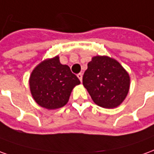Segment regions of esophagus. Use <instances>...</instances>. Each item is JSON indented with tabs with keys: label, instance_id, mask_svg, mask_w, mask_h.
<instances>
[{
	"label": "esophagus",
	"instance_id": "34e87169",
	"mask_svg": "<svg viewBox=\"0 0 154 154\" xmlns=\"http://www.w3.org/2000/svg\"><path fill=\"white\" fill-rule=\"evenodd\" d=\"M77 76H78V78H79V80H80V82H82V77H83L82 74H81V73H79V74L77 75Z\"/></svg>",
	"mask_w": 154,
	"mask_h": 154
}]
</instances>
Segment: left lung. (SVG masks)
<instances>
[{"label": "left lung", "mask_w": 154, "mask_h": 154, "mask_svg": "<svg viewBox=\"0 0 154 154\" xmlns=\"http://www.w3.org/2000/svg\"><path fill=\"white\" fill-rule=\"evenodd\" d=\"M129 75L122 65L108 56H94L88 64L83 85L97 105L105 109L119 106L127 96Z\"/></svg>", "instance_id": "1"}]
</instances>
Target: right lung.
Listing matches in <instances>:
<instances>
[{
	"mask_svg": "<svg viewBox=\"0 0 154 154\" xmlns=\"http://www.w3.org/2000/svg\"><path fill=\"white\" fill-rule=\"evenodd\" d=\"M80 81L68 65H61L58 56L46 60L35 69L30 78L34 100L48 109H59L68 102L72 89Z\"/></svg>",
	"mask_w": 154,
	"mask_h": 154,
	"instance_id": "right-lung-1",
	"label": "right lung"
}]
</instances>
